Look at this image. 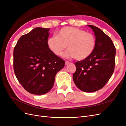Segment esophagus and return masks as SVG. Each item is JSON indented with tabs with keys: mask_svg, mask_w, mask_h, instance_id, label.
<instances>
[{
	"mask_svg": "<svg viewBox=\"0 0 126 126\" xmlns=\"http://www.w3.org/2000/svg\"><path fill=\"white\" fill-rule=\"evenodd\" d=\"M70 63L69 62H68V61H65V64L66 65H67V64H68Z\"/></svg>",
	"mask_w": 126,
	"mask_h": 126,
	"instance_id": "esophagus-1",
	"label": "esophagus"
}]
</instances>
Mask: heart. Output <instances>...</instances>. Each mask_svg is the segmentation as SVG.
Listing matches in <instances>:
<instances>
[{
  "mask_svg": "<svg viewBox=\"0 0 126 126\" xmlns=\"http://www.w3.org/2000/svg\"><path fill=\"white\" fill-rule=\"evenodd\" d=\"M47 45L50 50L59 56L67 47L63 54L64 58L75 57L77 60H83L90 56L96 46V39L93 34L73 27L61 29L57 36L49 37Z\"/></svg>",
  "mask_w": 126,
  "mask_h": 126,
  "instance_id": "obj_1",
  "label": "heart"
}]
</instances>
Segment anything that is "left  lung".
Instances as JSON below:
<instances>
[{"mask_svg":"<svg viewBox=\"0 0 126 126\" xmlns=\"http://www.w3.org/2000/svg\"><path fill=\"white\" fill-rule=\"evenodd\" d=\"M93 29L96 37L94 51L88 58L76 62V71L74 81L84 92L92 93L101 89L112 76L115 64L116 48L110 38L93 25H87Z\"/></svg>","mask_w":126,"mask_h":126,"instance_id":"obj_1","label":"left lung"}]
</instances>
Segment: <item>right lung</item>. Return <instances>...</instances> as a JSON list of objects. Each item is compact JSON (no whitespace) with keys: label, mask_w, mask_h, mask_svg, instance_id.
I'll return each mask as SVG.
<instances>
[{"label":"right lung","mask_w":126,"mask_h":126,"mask_svg":"<svg viewBox=\"0 0 126 126\" xmlns=\"http://www.w3.org/2000/svg\"><path fill=\"white\" fill-rule=\"evenodd\" d=\"M49 28L36 27L22 36L14 50V69L18 81L34 94L47 93L64 61L49 48Z\"/></svg>","instance_id":"obj_1"}]
</instances>
